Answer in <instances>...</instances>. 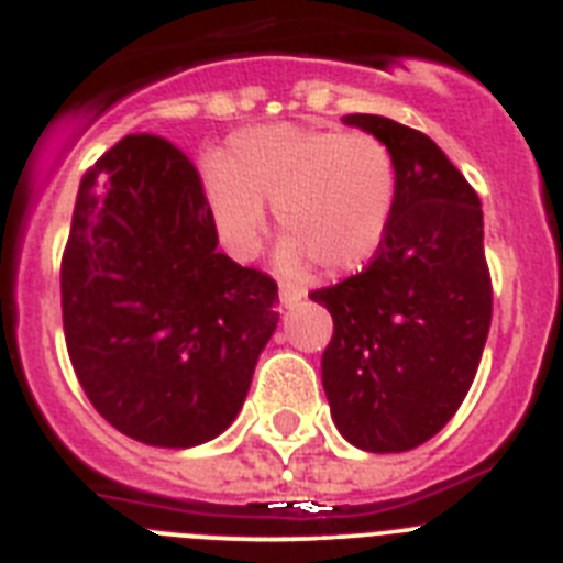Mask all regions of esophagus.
Instances as JSON below:
<instances>
[{"label": "esophagus", "mask_w": 563, "mask_h": 563, "mask_svg": "<svg viewBox=\"0 0 563 563\" xmlns=\"http://www.w3.org/2000/svg\"><path fill=\"white\" fill-rule=\"evenodd\" d=\"M305 287L298 285H282V292H278V301H282V307H296L301 298H305Z\"/></svg>", "instance_id": "1"}]
</instances>
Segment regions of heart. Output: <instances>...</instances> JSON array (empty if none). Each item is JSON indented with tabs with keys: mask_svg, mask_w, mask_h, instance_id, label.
Wrapping results in <instances>:
<instances>
[{
	"mask_svg": "<svg viewBox=\"0 0 563 563\" xmlns=\"http://www.w3.org/2000/svg\"><path fill=\"white\" fill-rule=\"evenodd\" d=\"M206 191L222 239L251 256L276 208L278 262H318L327 273L366 267L389 233L397 206V166L369 132L276 123L236 134L225 166H211Z\"/></svg>",
	"mask_w": 563,
	"mask_h": 563,
	"instance_id": "1",
	"label": "heart"
}]
</instances>
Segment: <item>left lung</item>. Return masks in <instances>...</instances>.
Listing matches in <instances>:
<instances>
[{"label":"left lung","mask_w":563,"mask_h":563,"mask_svg":"<svg viewBox=\"0 0 563 563\" xmlns=\"http://www.w3.org/2000/svg\"><path fill=\"white\" fill-rule=\"evenodd\" d=\"M397 166V206L369 267L312 292L332 316L321 380L343 440L372 454L422 445L456 415L485 350L494 290L479 197L429 134L346 114Z\"/></svg>","instance_id":"left-lung-1"}]
</instances>
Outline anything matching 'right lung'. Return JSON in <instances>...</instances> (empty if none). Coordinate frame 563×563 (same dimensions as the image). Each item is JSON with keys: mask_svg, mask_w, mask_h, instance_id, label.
<instances>
[{"mask_svg": "<svg viewBox=\"0 0 563 563\" xmlns=\"http://www.w3.org/2000/svg\"><path fill=\"white\" fill-rule=\"evenodd\" d=\"M197 168L126 134L84 174L62 258L67 352L98 415L157 449L236 420L278 324L267 273L217 251Z\"/></svg>", "mask_w": 563, "mask_h": 563, "instance_id": "right-lung-1", "label": "right lung"}]
</instances>
